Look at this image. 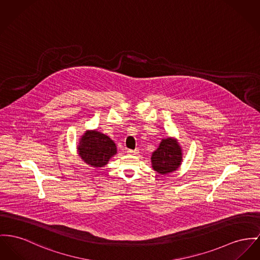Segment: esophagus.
Returning a JSON list of instances; mask_svg holds the SVG:
<instances>
[{
  "instance_id": "1",
  "label": "esophagus",
  "mask_w": 260,
  "mask_h": 260,
  "mask_svg": "<svg viewBox=\"0 0 260 260\" xmlns=\"http://www.w3.org/2000/svg\"><path fill=\"white\" fill-rule=\"evenodd\" d=\"M127 153L129 155H137L138 154V150H128Z\"/></svg>"
}]
</instances>
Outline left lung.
<instances>
[{
	"label": "left lung",
	"instance_id": "left-lung-1",
	"mask_svg": "<svg viewBox=\"0 0 260 260\" xmlns=\"http://www.w3.org/2000/svg\"><path fill=\"white\" fill-rule=\"evenodd\" d=\"M182 149L177 139H161L157 149L151 156L152 168L159 174L173 173L182 164Z\"/></svg>",
	"mask_w": 260,
	"mask_h": 260
}]
</instances>
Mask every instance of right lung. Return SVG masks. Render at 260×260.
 Returning a JSON list of instances; mask_svg holds the SVG:
<instances>
[{
	"label": "right lung",
	"mask_w": 260,
	"mask_h": 260,
	"mask_svg": "<svg viewBox=\"0 0 260 260\" xmlns=\"http://www.w3.org/2000/svg\"><path fill=\"white\" fill-rule=\"evenodd\" d=\"M79 156L89 167L104 168L112 156L117 154L115 143L98 130H87L79 141Z\"/></svg>",
	"instance_id": "add662e5"
}]
</instances>
